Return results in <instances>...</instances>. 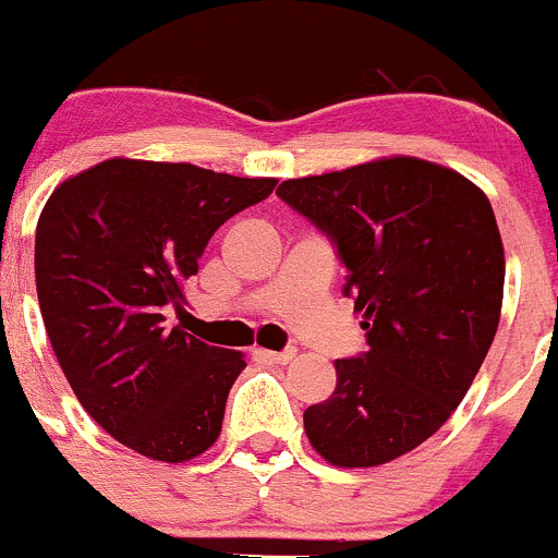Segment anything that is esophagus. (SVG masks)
Instances as JSON below:
<instances>
[{
  "label": "esophagus",
  "instance_id": "1",
  "mask_svg": "<svg viewBox=\"0 0 558 558\" xmlns=\"http://www.w3.org/2000/svg\"><path fill=\"white\" fill-rule=\"evenodd\" d=\"M264 356L275 364H289L296 356V348H286V351H264Z\"/></svg>",
  "mask_w": 558,
  "mask_h": 558
}]
</instances>
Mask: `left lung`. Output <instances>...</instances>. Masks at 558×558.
<instances>
[{"instance_id":"8db88e82","label":"left lung","mask_w":558,"mask_h":558,"mask_svg":"<svg viewBox=\"0 0 558 558\" xmlns=\"http://www.w3.org/2000/svg\"><path fill=\"white\" fill-rule=\"evenodd\" d=\"M278 196L337 247L367 351L337 359V388L305 410L313 448L375 466L429 440L475 380L502 311L492 202L464 174L393 156L283 180Z\"/></svg>"}]
</instances>
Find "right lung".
<instances>
[{
    "mask_svg": "<svg viewBox=\"0 0 558 558\" xmlns=\"http://www.w3.org/2000/svg\"><path fill=\"white\" fill-rule=\"evenodd\" d=\"M275 183L110 159L45 202L35 238L45 331L86 413L132 451L178 464L221 435L243 353L207 345L167 315L185 313L183 283L216 229Z\"/></svg>",
    "mask_w": 558,
    "mask_h": 558,
    "instance_id": "obj_1",
    "label": "right lung"
}]
</instances>
